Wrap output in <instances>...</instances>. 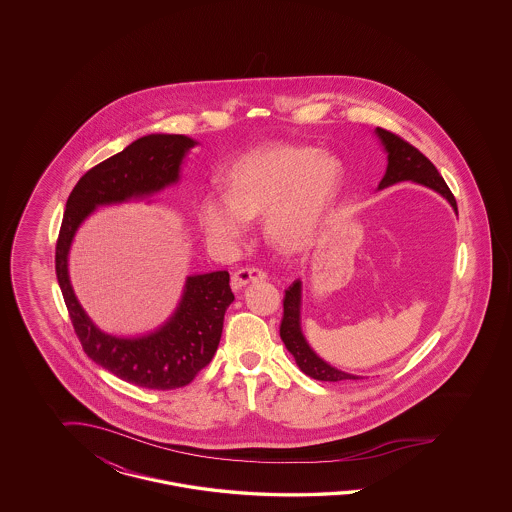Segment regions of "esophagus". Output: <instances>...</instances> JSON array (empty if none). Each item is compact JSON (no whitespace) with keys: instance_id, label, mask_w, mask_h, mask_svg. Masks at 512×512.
Instances as JSON below:
<instances>
[{"instance_id":"34e87169","label":"esophagus","mask_w":512,"mask_h":512,"mask_svg":"<svg viewBox=\"0 0 512 512\" xmlns=\"http://www.w3.org/2000/svg\"><path fill=\"white\" fill-rule=\"evenodd\" d=\"M263 279H266V272H264V270L246 266V268H240V270L234 272L233 278H231V287H233L234 291H240V289L246 287L248 283L263 281Z\"/></svg>"}]
</instances>
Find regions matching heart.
<instances>
[{"label": "heart", "instance_id": "b5f03b06", "mask_svg": "<svg viewBox=\"0 0 512 512\" xmlns=\"http://www.w3.org/2000/svg\"><path fill=\"white\" fill-rule=\"evenodd\" d=\"M219 182L223 199L206 197L197 210L206 236L238 242L248 219L266 216L270 242L302 251L315 242L338 199L343 165L311 146L268 144L240 155Z\"/></svg>", "mask_w": 512, "mask_h": 512}]
</instances>
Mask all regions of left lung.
Masks as SVG:
<instances>
[{
	"mask_svg": "<svg viewBox=\"0 0 512 512\" xmlns=\"http://www.w3.org/2000/svg\"><path fill=\"white\" fill-rule=\"evenodd\" d=\"M375 133L379 135V139L383 140V146L388 152L387 172H385V176L379 184V189L411 180V182H417V184L430 186L437 193H441L452 204V208L458 212L456 199L450 193L447 182L435 169L434 163L422 154L419 148H415L413 144L403 140L400 135L387 131L383 127H377ZM279 336L285 343V347L289 349V353L295 357L298 368L313 379L332 381V383L334 381L358 379L357 375L340 372V370L332 368L330 364H326L323 358L317 357L311 351L308 341L300 330V281L298 279L285 291L283 319H281V326H279Z\"/></svg>",
	"mask_w": 512,
	"mask_h": 512,
	"instance_id": "obj_1",
	"label": "left lung"
}]
</instances>
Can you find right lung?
<instances>
[{
    "label": "right lung",
    "instance_id": "obj_1",
    "mask_svg": "<svg viewBox=\"0 0 512 512\" xmlns=\"http://www.w3.org/2000/svg\"><path fill=\"white\" fill-rule=\"evenodd\" d=\"M197 142L184 135H148L86 172L73 187L56 242V276L82 349L95 364L137 387H186L210 364L234 300L229 272L189 276L171 321L144 338H116L93 325L73 293L67 253L78 225L95 206L150 195L178 182L180 163Z\"/></svg>",
    "mask_w": 512,
    "mask_h": 512
}]
</instances>
